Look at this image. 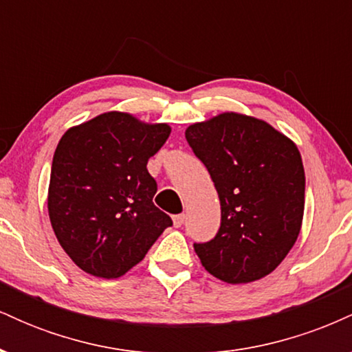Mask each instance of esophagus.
<instances>
[{"instance_id": "1", "label": "esophagus", "mask_w": 352, "mask_h": 352, "mask_svg": "<svg viewBox=\"0 0 352 352\" xmlns=\"http://www.w3.org/2000/svg\"><path fill=\"white\" fill-rule=\"evenodd\" d=\"M184 221H185L184 213H180V215H173V225H175L177 228L182 227V225H184Z\"/></svg>"}]
</instances>
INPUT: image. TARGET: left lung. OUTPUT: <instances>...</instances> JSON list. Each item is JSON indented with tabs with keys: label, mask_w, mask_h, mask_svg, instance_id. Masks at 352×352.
Returning <instances> with one entry per match:
<instances>
[{
	"label": "left lung",
	"mask_w": 352,
	"mask_h": 352,
	"mask_svg": "<svg viewBox=\"0 0 352 352\" xmlns=\"http://www.w3.org/2000/svg\"><path fill=\"white\" fill-rule=\"evenodd\" d=\"M185 139L207 167L221 208L215 238L193 243L201 265L232 285L270 274L301 230L305 168L298 147L265 120L236 112L192 124Z\"/></svg>",
	"instance_id": "obj_1"
}]
</instances>
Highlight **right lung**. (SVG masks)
Segmentation results:
<instances>
[{
	"label": "right lung",
	"mask_w": 352,
	"mask_h": 352,
	"mask_svg": "<svg viewBox=\"0 0 352 352\" xmlns=\"http://www.w3.org/2000/svg\"><path fill=\"white\" fill-rule=\"evenodd\" d=\"M168 135L167 124L106 112L60 137L47 210L59 245L80 270L107 280L122 276L172 227V218L153 205L157 182L147 170Z\"/></svg>",
	"instance_id": "1"
}]
</instances>
